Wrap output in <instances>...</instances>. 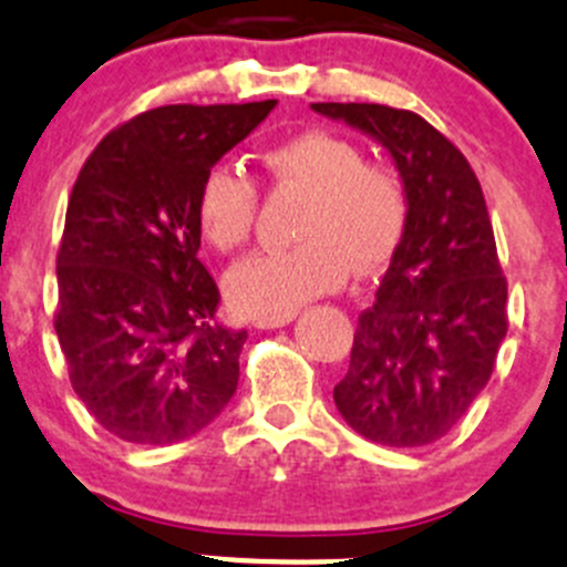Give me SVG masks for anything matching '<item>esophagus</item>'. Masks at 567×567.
I'll list each match as a JSON object with an SVG mask.
<instances>
[{
    "label": "esophagus",
    "mask_w": 567,
    "mask_h": 567,
    "mask_svg": "<svg viewBox=\"0 0 567 567\" xmlns=\"http://www.w3.org/2000/svg\"><path fill=\"white\" fill-rule=\"evenodd\" d=\"M296 319V313H288V316H266V319H257L254 324H257V330H277V327H285L290 324V321Z\"/></svg>",
    "instance_id": "34e87169"
}]
</instances>
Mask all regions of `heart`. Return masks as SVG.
<instances>
[{
	"instance_id": "1",
	"label": "heart",
	"mask_w": 567,
	"mask_h": 567,
	"mask_svg": "<svg viewBox=\"0 0 567 567\" xmlns=\"http://www.w3.org/2000/svg\"><path fill=\"white\" fill-rule=\"evenodd\" d=\"M277 187L305 193L299 237L305 243L243 259L226 277V293L240 313L288 316L316 296L341 288L355 274H372L394 254L405 229V189L394 171L367 162L361 147L330 131H305L262 156ZM257 184L231 164H215L200 178L198 226L220 251H235L257 220Z\"/></svg>"
}]
</instances>
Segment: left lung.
Returning <instances> with one entry per match:
<instances>
[{"label": "left lung", "mask_w": 567, "mask_h": 567, "mask_svg": "<svg viewBox=\"0 0 567 567\" xmlns=\"http://www.w3.org/2000/svg\"><path fill=\"white\" fill-rule=\"evenodd\" d=\"M310 109L383 145L405 189L403 237L358 319L332 400L369 442L422 447L467 414L506 338V279L484 193L458 147L420 114L374 103Z\"/></svg>", "instance_id": "8db88e82"}]
</instances>
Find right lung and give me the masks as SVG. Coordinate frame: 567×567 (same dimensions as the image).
<instances>
[{
  "label": "right lung",
  "instance_id": "obj_1",
  "mask_svg": "<svg viewBox=\"0 0 567 567\" xmlns=\"http://www.w3.org/2000/svg\"><path fill=\"white\" fill-rule=\"evenodd\" d=\"M274 105L145 111L94 147L72 187L55 332L75 394L123 442H182L235 396L248 336L215 324L195 204L206 171Z\"/></svg>",
  "mask_w": 567,
  "mask_h": 567
}]
</instances>
